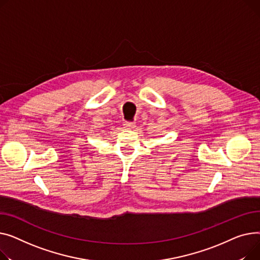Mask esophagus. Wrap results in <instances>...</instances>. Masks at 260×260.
<instances>
[{
	"label": "esophagus",
	"instance_id": "esophagus-1",
	"mask_svg": "<svg viewBox=\"0 0 260 260\" xmlns=\"http://www.w3.org/2000/svg\"><path fill=\"white\" fill-rule=\"evenodd\" d=\"M135 126H136V125H135L134 121H126V123H125V127H126L127 129H133Z\"/></svg>",
	"mask_w": 260,
	"mask_h": 260
}]
</instances>
